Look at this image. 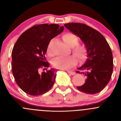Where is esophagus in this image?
Wrapping results in <instances>:
<instances>
[{
	"mask_svg": "<svg viewBox=\"0 0 121 121\" xmlns=\"http://www.w3.org/2000/svg\"><path fill=\"white\" fill-rule=\"evenodd\" d=\"M67 72L68 73H69V74H71V75H74V74H75V73H74V72H73V71H67Z\"/></svg>",
	"mask_w": 121,
	"mask_h": 121,
	"instance_id": "34e87169",
	"label": "esophagus"
}]
</instances>
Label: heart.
<instances>
[{"mask_svg": "<svg viewBox=\"0 0 121 121\" xmlns=\"http://www.w3.org/2000/svg\"><path fill=\"white\" fill-rule=\"evenodd\" d=\"M64 42L72 47V51L74 54L77 57L80 61L85 60L86 56V50L84 46L77 44L78 39L77 37L71 33H67L63 36ZM47 53L49 56L53 55V52L50 48V45L48 46ZM77 63V60L74 56H70L67 57H57L53 61V65L55 68L61 69H67L75 66Z\"/></svg>", "mask_w": 121, "mask_h": 121, "instance_id": "1", "label": "heart"}]
</instances>
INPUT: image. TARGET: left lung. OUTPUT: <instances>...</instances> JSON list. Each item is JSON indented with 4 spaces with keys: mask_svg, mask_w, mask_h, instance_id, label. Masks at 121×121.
<instances>
[{
    "mask_svg": "<svg viewBox=\"0 0 121 121\" xmlns=\"http://www.w3.org/2000/svg\"><path fill=\"white\" fill-rule=\"evenodd\" d=\"M64 26L80 38L86 50V61L76 71L86 78L77 88L84 93H98L110 81L113 71L112 53L108 42L99 31L85 24L69 23Z\"/></svg>",
    "mask_w": 121,
    "mask_h": 121,
    "instance_id": "1",
    "label": "left lung"
}]
</instances>
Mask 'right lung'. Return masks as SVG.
<instances>
[{
  "label": "right lung",
  "mask_w": 121,
  "mask_h": 121,
  "mask_svg": "<svg viewBox=\"0 0 121 121\" xmlns=\"http://www.w3.org/2000/svg\"><path fill=\"white\" fill-rule=\"evenodd\" d=\"M56 24L35 25L20 35L12 53V70L18 86L27 94H45L55 82L57 70L49 67L45 54L50 40L63 32ZM43 68L46 72H41Z\"/></svg>",
  "instance_id": "obj_1"
}]
</instances>
